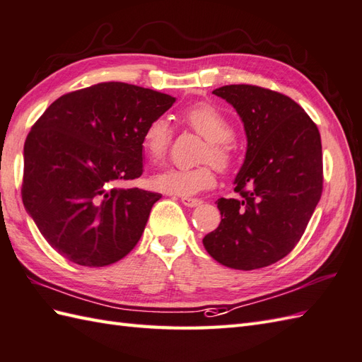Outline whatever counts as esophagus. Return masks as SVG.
<instances>
[{
	"label": "esophagus",
	"instance_id": "obj_1",
	"mask_svg": "<svg viewBox=\"0 0 362 362\" xmlns=\"http://www.w3.org/2000/svg\"><path fill=\"white\" fill-rule=\"evenodd\" d=\"M181 202L184 206L187 207H198L201 204V199H197V198H187V197H182L181 198Z\"/></svg>",
	"mask_w": 362,
	"mask_h": 362
}]
</instances>
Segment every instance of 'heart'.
I'll list each match as a JSON object with an SVG mask.
<instances>
[{
    "mask_svg": "<svg viewBox=\"0 0 362 362\" xmlns=\"http://www.w3.org/2000/svg\"><path fill=\"white\" fill-rule=\"evenodd\" d=\"M181 118L192 130L207 141L201 161L214 163L219 169H227L233 163L235 151L230 141L233 136V124L224 112L211 104L199 103L189 107ZM170 139L172 127L169 119L156 117L146 126L141 136V147L148 160L156 163L165 156ZM215 182L216 176L210 164L192 167V169L169 167L152 176L155 189L181 197L197 195L202 190L214 187Z\"/></svg>",
    "mask_w": 362,
    "mask_h": 362,
    "instance_id": "heart-1",
    "label": "heart"
}]
</instances>
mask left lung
<instances>
[{"label": "left lung", "mask_w": 362, "mask_h": 362, "mask_svg": "<svg viewBox=\"0 0 362 362\" xmlns=\"http://www.w3.org/2000/svg\"><path fill=\"white\" fill-rule=\"evenodd\" d=\"M214 93L240 115L247 151L233 181L241 198L216 201L221 223L202 244L226 267H267L293 250L321 198L320 130L283 93L249 84Z\"/></svg>", "instance_id": "left-lung-1"}]
</instances>
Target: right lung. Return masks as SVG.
<instances>
[{
    "mask_svg": "<svg viewBox=\"0 0 362 362\" xmlns=\"http://www.w3.org/2000/svg\"><path fill=\"white\" fill-rule=\"evenodd\" d=\"M176 98L126 83L63 95L24 144L23 202L61 257L86 267L124 258L161 193L124 189L143 175L141 136Z\"/></svg>",
    "mask_w": 362,
    "mask_h": 362,
    "instance_id": "obj_1",
    "label": "right lung"
}]
</instances>
